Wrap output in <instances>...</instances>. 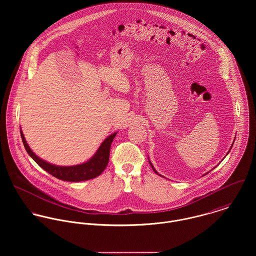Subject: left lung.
Masks as SVG:
<instances>
[{
    "instance_id": "8db88e82",
    "label": "left lung",
    "mask_w": 256,
    "mask_h": 256,
    "mask_svg": "<svg viewBox=\"0 0 256 256\" xmlns=\"http://www.w3.org/2000/svg\"><path fill=\"white\" fill-rule=\"evenodd\" d=\"M234 140H236V138H234ZM232 145H234V143H232ZM232 146H230V148H232ZM230 150H228V152H230ZM150 162V166H152V170H154V172H156V174H158V172H156V170H154V166H152V162ZM207 174H208V172H207Z\"/></svg>"
}]
</instances>
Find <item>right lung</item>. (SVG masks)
<instances>
[{
	"instance_id": "obj_1",
	"label": "right lung",
	"mask_w": 256,
	"mask_h": 256,
	"mask_svg": "<svg viewBox=\"0 0 256 256\" xmlns=\"http://www.w3.org/2000/svg\"><path fill=\"white\" fill-rule=\"evenodd\" d=\"M20 136L24 148L28 152V154L36 162L37 164L41 166L44 170H46L48 174L53 176L54 178L65 180V182H84L88 180H92L96 176H98L106 168L108 160H110V146L111 143L116 136V133L111 134L110 137H108L94 156L88 160L86 162L78 164V166H55L52 164H49L42 158H38L36 154L32 150V148L28 145L26 138L24 136L22 131L20 130Z\"/></svg>"
}]
</instances>
